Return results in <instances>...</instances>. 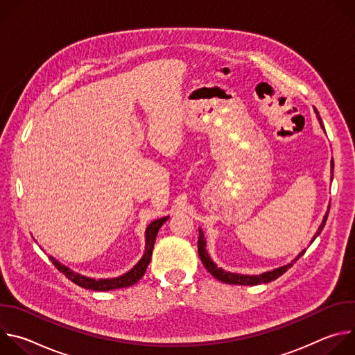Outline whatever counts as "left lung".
I'll return each instance as SVG.
<instances>
[{
	"mask_svg": "<svg viewBox=\"0 0 355 355\" xmlns=\"http://www.w3.org/2000/svg\"><path fill=\"white\" fill-rule=\"evenodd\" d=\"M315 112H316V115H318V119H319V122H320V126L323 128V130H324V126H323V122H322V118L319 116V112H318V110L315 108ZM333 170H334V163H333V160H331V173H333ZM331 178H333V175H331ZM327 216H329V211H327V214L324 215V218H323V222H322V225L319 226V230L316 232V234L313 236V240L320 234V232L323 230V227H324V225H326V220H327ZM312 240V241H313ZM305 251L306 250H303V251H300L299 254H297V257L296 259H293L291 263H288L286 266H284V267H279V268H275V270H272V271H267V272H263V274H260V275H243V274H233V272H229V271H225V270H222V268H219L212 260H211V257L208 256V251H207V240H205V237H204V232H202L200 229H199V239H198V252H199V257H200V261H202V264L205 266V268L216 278V279H219V281H222V282H225V284H232V285H259V284H267V282H271V281H274V279H277L278 277H281L284 272H286L288 271V268H291L292 266H293V263L296 261V260H299V257H302L303 254H305Z\"/></svg>",
	"mask_w": 355,
	"mask_h": 355,
	"instance_id": "obj_1",
	"label": "left lung"
}]
</instances>
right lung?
Returning a JSON list of instances; mask_svg holds the SVG:
<instances>
[{"instance_id":"obj_1","label":"right lung","mask_w":355,"mask_h":355,"mask_svg":"<svg viewBox=\"0 0 355 355\" xmlns=\"http://www.w3.org/2000/svg\"><path fill=\"white\" fill-rule=\"evenodd\" d=\"M168 220V216L166 218H160L155 222H151L147 229H146V248H144V254L143 257L139 260V263L126 274L116 277V278H111V279H94V278H88L84 275H80L74 271H71L70 268H67L66 266L60 264L58 260H55L52 256L49 259L52 260L53 266L63 272L71 282H74L76 285L85 288V289H92V291H111V289H119V288H128L133 284H136L146 272L147 266L151 260V252H153V247H155V241L157 237V233L160 230V227L164 225V222Z\"/></svg>"}]
</instances>
